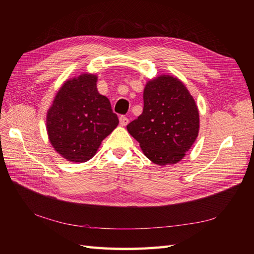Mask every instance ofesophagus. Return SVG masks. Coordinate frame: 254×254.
<instances>
[{
  "mask_svg": "<svg viewBox=\"0 0 254 254\" xmlns=\"http://www.w3.org/2000/svg\"><path fill=\"white\" fill-rule=\"evenodd\" d=\"M128 123H129L128 118L125 117V115H121V117H120V124H121L122 126H126V125L128 124Z\"/></svg>",
  "mask_w": 254,
  "mask_h": 254,
  "instance_id": "esophagus-1",
  "label": "esophagus"
}]
</instances>
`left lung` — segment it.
<instances>
[{"label":"left lung","mask_w":254,"mask_h":254,"mask_svg":"<svg viewBox=\"0 0 254 254\" xmlns=\"http://www.w3.org/2000/svg\"><path fill=\"white\" fill-rule=\"evenodd\" d=\"M143 112L127 125L144 155L158 165L176 164L198 136L199 112L187 87L171 75L146 83Z\"/></svg>","instance_id":"8db88e82"}]
</instances>
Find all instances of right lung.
I'll list each match as a JSON object with an SVG mask.
<instances>
[{"mask_svg":"<svg viewBox=\"0 0 254 254\" xmlns=\"http://www.w3.org/2000/svg\"><path fill=\"white\" fill-rule=\"evenodd\" d=\"M96 81L93 74L66 80L47 114L52 146L71 162L82 163L93 158L102 141L119 124L109 99L98 93Z\"/></svg>","mask_w":254,"mask_h":254,"instance_id":"right-lung-1","label":"right lung"}]
</instances>
